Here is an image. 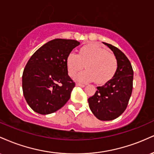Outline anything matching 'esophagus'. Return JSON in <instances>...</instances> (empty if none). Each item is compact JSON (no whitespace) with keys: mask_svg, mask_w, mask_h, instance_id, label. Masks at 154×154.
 Returning <instances> with one entry per match:
<instances>
[{"mask_svg":"<svg viewBox=\"0 0 154 154\" xmlns=\"http://www.w3.org/2000/svg\"><path fill=\"white\" fill-rule=\"evenodd\" d=\"M76 85L78 86V87H81V88H84L85 86L84 84H81V83H77V84H76Z\"/></svg>","mask_w":154,"mask_h":154,"instance_id":"34e87169","label":"esophagus"}]
</instances>
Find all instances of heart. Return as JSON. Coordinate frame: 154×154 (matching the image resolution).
<instances>
[{
    "instance_id": "1",
    "label": "heart",
    "mask_w": 154,
    "mask_h": 154,
    "mask_svg": "<svg viewBox=\"0 0 154 154\" xmlns=\"http://www.w3.org/2000/svg\"><path fill=\"white\" fill-rule=\"evenodd\" d=\"M66 67L71 77L76 75L85 65V71L76 76L81 82L95 80L103 84L112 78L117 69L116 56L103 48L95 44H89L81 48L79 54L70 53L66 58Z\"/></svg>"
}]
</instances>
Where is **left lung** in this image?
I'll return each instance as SVG.
<instances>
[{"label": "left lung", "mask_w": 154, "mask_h": 154, "mask_svg": "<svg viewBox=\"0 0 154 154\" xmlns=\"http://www.w3.org/2000/svg\"><path fill=\"white\" fill-rule=\"evenodd\" d=\"M103 44L116 56L117 69L112 79L97 87L95 94L88 98V103L95 117L101 121H110L119 117L127 109L132 91L133 70L124 53L111 44Z\"/></svg>", "instance_id": "obj_1"}]
</instances>
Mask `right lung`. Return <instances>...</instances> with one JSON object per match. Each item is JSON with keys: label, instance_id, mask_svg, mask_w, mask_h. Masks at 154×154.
<instances>
[{"label": "right lung", "instance_id": "obj_1", "mask_svg": "<svg viewBox=\"0 0 154 154\" xmlns=\"http://www.w3.org/2000/svg\"><path fill=\"white\" fill-rule=\"evenodd\" d=\"M79 42L54 39L31 56L22 75L23 94L29 107L38 114H49L63 107L75 83L68 75L66 58Z\"/></svg>", "mask_w": 154, "mask_h": 154}]
</instances>
